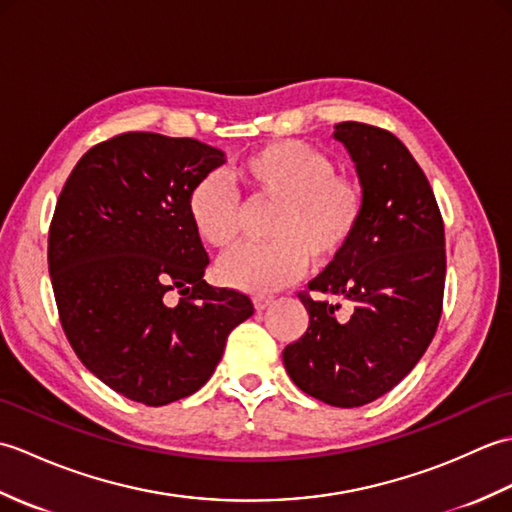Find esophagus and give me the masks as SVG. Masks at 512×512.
<instances>
[{"label":"esophagus","mask_w":512,"mask_h":512,"mask_svg":"<svg viewBox=\"0 0 512 512\" xmlns=\"http://www.w3.org/2000/svg\"><path fill=\"white\" fill-rule=\"evenodd\" d=\"M270 303H273V299H270V297H264V295L253 297V306H255V310H259V312L266 310V308L270 306Z\"/></svg>","instance_id":"1"}]
</instances>
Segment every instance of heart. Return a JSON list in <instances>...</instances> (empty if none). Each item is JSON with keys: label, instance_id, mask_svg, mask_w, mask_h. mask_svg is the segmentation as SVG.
I'll use <instances>...</instances> for the list:
<instances>
[{"label": "heart", "instance_id": "1", "mask_svg": "<svg viewBox=\"0 0 512 512\" xmlns=\"http://www.w3.org/2000/svg\"><path fill=\"white\" fill-rule=\"evenodd\" d=\"M237 176L257 198L277 202L264 246H242L217 266L224 286L266 295L297 281L308 262L323 266L339 257L363 220L365 198L354 178L334 171L328 154L295 138L255 149ZM187 215L206 246L226 250L239 235V198L222 173L193 184Z\"/></svg>", "mask_w": 512, "mask_h": 512}]
</instances>
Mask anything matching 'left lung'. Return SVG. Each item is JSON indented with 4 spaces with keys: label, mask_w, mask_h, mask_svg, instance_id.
Segmentation results:
<instances>
[{
    "label": "left lung",
    "mask_w": 512,
    "mask_h": 512,
    "mask_svg": "<svg viewBox=\"0 0 512 512\" xmlns=\"http://www.w3.org/2000/svg\"><path fill=\"white\" fill-rule=\"evenodd\" d=\"M334 140L350 154L365 211L352 242L310 281V290L354 303L299 299L310 325L284 350L301 391L332 407H361L387 394L427 352L444 295V224L429 180L400 140L372 125L339 123Z\"/></svg>",
    "instance_id": "1"
}]
</instances>
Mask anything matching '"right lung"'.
I'll list each match as a JSON object with an SVG mask.
<instances>
[{"label": "right lung", "instance_id": "1", "mask_svg": "<svg viewBox=\"0 0 512 512\" xmlns=\"http://www.w3.org/2000/svg\"><path fill=\"white\" fill-rule=\"evenodd\" d=\"M224 162L195 138L129 132L92 147L59 195L48 268L63 332L129 400L162 407L195 394L253 314L242 292L206 284L209 255L187 215L193 184Z\"/></svg>", "mask_w": 512, "mask_h": 512}]
</instances>
